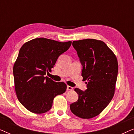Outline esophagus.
Here are the masks:
<instances>
[{
	"label": "esophagus",
	"instance_id": "34e87169",
	"mask_svg": "<svg viewBox=\"0 0 134 134\" xmlns=\"http://www.w3.org/2000/svg\"><path fill=\"white\" fill-rule=\"evenodd\" d=\"M67 90H73V88L70 86H67Z\"/></svg>",
	"mask_w": 134,
	"mask_h": 134
}]
</instances>
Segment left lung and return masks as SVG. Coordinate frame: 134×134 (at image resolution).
I'll return each mask as SVG.
<instances>
[{
	"label": "left lung",
	"instance_id": "8db88e82",
	"mask_svg": "<svg viewBox=\"0 0 134 134\" xmlns=\"http://www.w3.org/2000/svg\"><path fill=\"white\" fill-rule=\"evenodd\" d=\"M72 46L83 66L82 76L87 81V89H74L79 99L71 104L70 109L79 118H92L103 111L114 96L118 61L112 51L100 40L74 41Z\"/></svg>",
	"mask_w": 134,
	"mask_h": 134
}]
</instances>
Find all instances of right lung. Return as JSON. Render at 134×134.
<instances>
[{
    "mask_svg": "<svg viewBox=\"0 0 134 134\" xmlns=\"http://www.w3.org/2000/svg\"><path fill=\"white\" fill-rule=\"evenodd\" d=\"M71 43L38 38L26 42L20 49L13 66L14 88L19 101L31 112H47L55 97L66 90V84L54 82L45 75Z\"/></svg>",
    "mask_w": 134,
    "mask_h": 134,
    "instance_id": "obj_1",
    "label": "right lung"
}]
</instances>
